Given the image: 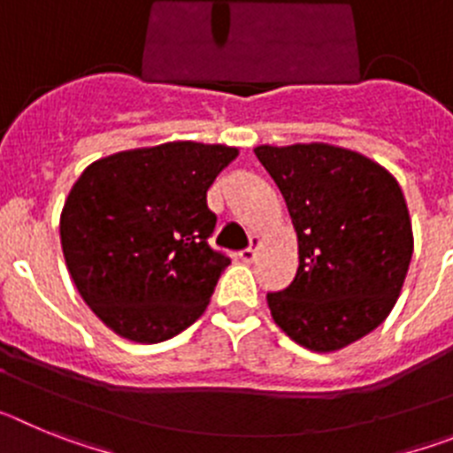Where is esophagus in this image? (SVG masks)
I'll return each mask as SVG.
<instances>
[{"instance_id": "1", "label": "esophagus", "mask_w": 453, "mask_h": 453, "mask_svg": "<svg viewBox=\"0 0 453 453\" xmlns=\"http://www.w3.org/2000/svg\"><path fill=\"white\" fill-rule=\"evenodd\" d=\"M258 245H261V240H258V235H254V238H251V247H247V250L240 251V258H242V263H254Z\"/></svg>"}]
</instances>
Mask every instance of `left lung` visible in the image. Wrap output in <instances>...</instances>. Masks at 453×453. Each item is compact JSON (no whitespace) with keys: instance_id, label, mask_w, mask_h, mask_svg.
Segmentation results:
<instances>
[{"instance_id":"8db88e82","label":"left lung","mask_w":453,"mask_h":453,"mask_svg":"<svg viewBox=\"0 0 453 453\" xmlns=\"http://www.w3.org/2000/svg\"><path fill=\"white\" fill-rule=\"evenodd\" d=\"M297 231L299 267L267 292L274 322L311 351H335L374 331L397 302L413 229L397 179L358 151L311 142L256 147Z\"/></svg>"}]
</instances>
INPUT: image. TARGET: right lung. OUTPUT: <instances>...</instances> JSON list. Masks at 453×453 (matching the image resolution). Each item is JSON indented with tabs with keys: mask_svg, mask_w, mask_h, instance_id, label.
<instances>
[{
	"mask_svg": "<svg viewBox=\"0 0 453 453\" xmlns=\"http://www.w3.org/2000/svg\"><path fill=\"white\" fill-rule=\"evenodd\" d=\"M235 147L177 140L119 151L83 170L61 213L67 270L108 329L163 342L206 311L231 258L208 245L206 192Z\"/></svg>",
	"mask_w": 453,
	"mask_h": 453,
	"instance_id": "1",
	"label": "right lung"
}]
</instances>
